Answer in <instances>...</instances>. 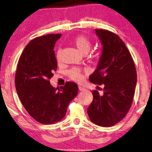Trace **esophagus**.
Wrapping results in <instances>:
<instances>
[{"label":"esophagus","mask_w":152,"mask_h":152,"mask_svg":"<svg viewBox=\"0 0 152 152\" xmlns=\"http://www.w3.org/2000/svg\"><path fill=\"white\" fill-rule=\"evenodd\" d=\"M78 89H79L80 91H84L85 90H86V88L83 86H78Z\"/></svg>","instance_id":"34e87169"}]
</instances>
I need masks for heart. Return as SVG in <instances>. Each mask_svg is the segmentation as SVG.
Returning a JSON list of instances; mask_svg holds the SVG:
<instances>
[{"instance_id": "obj_1", "label": "heart", "mask_w": 152, "mask_h": 152, "mask_svg": "<svg viewBox=\"0 0 152 152\" xmlns=\"http://www.w3.org/2000/svg\"><path fill=\"white\" fill-rule=\"evenodd\" d=\"M74 46L81 53H88V52L90 50L91 47V42L86 37L83 35H78L74 39L73 41ZM60 57V50H58L57 53V58L59 59ZM69 76L73 80L79 81L82 79L83 76L80 72V70L77 68H74L71 69L69 72Z\"/></svg>"}]
</instances>
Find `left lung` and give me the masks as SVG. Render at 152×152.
<instances>
[{
  "label": "left lung",
  "mask_w": 152,
  "mask_h": 152,
  "mask_svg": "<svg viewBox=\"0 0 152 152\" xmlns=\"http://www.w3.org/2000/svg\"><path fill=\"white\" fill-rule=\"evenodd\" d=\"M102 45L96 70L89 79L104 85V92H92L93 100L88 108L91 122L109 127L120 122L131 106L137 82L133 58L118 35L106 30L95 29Z\"/></svg>",
  "instance_id": "left-lung-1"
}]
</instances>
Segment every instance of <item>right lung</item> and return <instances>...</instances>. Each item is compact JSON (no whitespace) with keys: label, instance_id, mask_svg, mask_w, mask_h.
<instances>
[{"label":"right lung","instance_id":"right-lung-1","mask_svg":"<svg viewBox=\"0 0 152 152\" xmlns=\"http://www.w3.org/2000/svg\"><path fill=\"white\" fill-rule=\"evenodd\" d=\"M62 34L36 37L24 48L17 64L15 87L24 108L43 124L59 122L78 94V86L66 82L55 88L49 79L58 67L54 46Z\"/></svg>","mask_w":152,"mask_h":152}]
</instances>
